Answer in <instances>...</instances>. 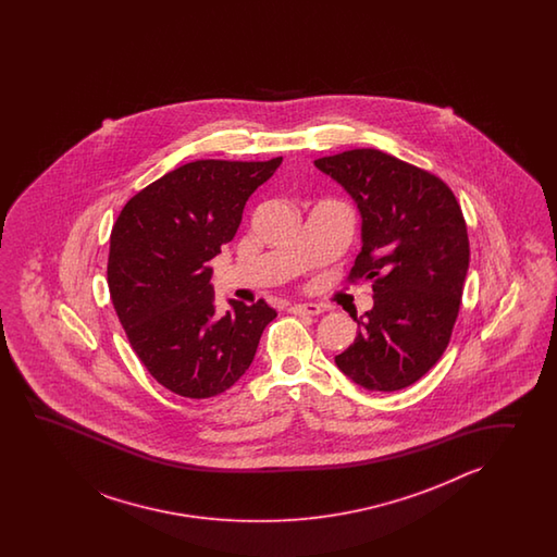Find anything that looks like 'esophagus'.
<instances>
[{"instance_id":"esophagus-1","label":"esophagus","mask_w":557,"mask_h":557,"mask_svg":"<svg viewBox=\"0 0 557 557\" xmlns=\"http://www.w3.org/2000/svg\"><path fill=\"white\" fill-rule=\"evenodd\" d=\"M288 310L293 314H308V317H317V314L322 312V308L319 305H312V302H308V305H293Z\"/></svg>"}]
</instances>
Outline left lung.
Returning a JSON list of instances; mask_svg holds the SVG:
<instances>
[{"mask_svg":"<svg viewBox=\"0 0 557 557\" xmlns=\"http://www.w3.org/2000/svg\"><path fill=\"white\" fill-rule=\"evenodd\" d=\"M322 173L352 195L362 250L348 274L367 278L374 307L336 367L367 391L414 384L450 343L460 312L470 240L462 209L442 178L379 149L320 157Z\"/></svg>","mask_w":557,"mask_h":557,"instance_id":"obj_1","label":"left lung"}]
</instances>
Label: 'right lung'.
Here are the masks:
<instances>
[{
	"instance_id": "add662e5",
	"label": "right lung",
	"mask_w": 557,
	"mask_h": 557,
	"mask_svg": "<svg viewBox=\"0 0 557 557\" xmlns=\"http://www.w3.org/2000/svg\"><path fill=\"white\" fill-rule=\"evenodd\" d=\"M283 163L201 159L147 185L111 231L107 284L131 348L166 391L202 400L250 367L276 310L264 300L219 317L209 262L237 233L245 202Z\"/></svg>"
}]
</instances>
